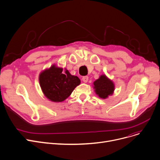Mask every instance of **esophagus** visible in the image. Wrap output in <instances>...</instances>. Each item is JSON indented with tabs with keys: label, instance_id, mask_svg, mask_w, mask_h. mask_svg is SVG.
Instances as JSON below:
<instances>
[{
	"label": "esophagus",
	"instance_id": "1",
	"mask_svg": "<svg viewBox=\"0 0 160 160\" xmlns=\"http://www.w3.org/2000/svg\"><path fill=\"white\" fill-rule=\"evenodd\" d=\"M82 80L83 82H87V81H88V76H84V77H82Z\"/></svg>",
	"mask_w": 160,
	"mask_h": 160
}]
</instances>
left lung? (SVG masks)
Returning a JSON list of instances; mask_svg holds the SVG:
<instances>
[{"label":"left lung","mask_w":160,"mask_h":160,"mask_svg":"<svg viewBox=\"0 0 160 160\" xmlns=\"http://www.w3.org/2000/svg\"><path fill=\"white\" fill-rule=\"evenodd\" d=\"M114 84L105 75H101L99 78L93 82V88L98 96L106 99L112 95L114 91Z\"/></svg>","instance_id":"obj_1"}]
</instances>
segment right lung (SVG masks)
<instances>
[{
	"mask_svg": "<svg viewBox=\"0 0 160 160\" xmlns=\"http://www.w3.org/2000/svg\"><path fill=\"white\" fill-rule=\"evenodd\" d=\"M81 83L78 77L72 76L68 70L55 65L42 71L39 75V84L44 96L53 102H61L68 98Z\"/></svg>",
	"mask_w": 160,
	"mask_h": 160,
	"instance_id": "obj_1",
	"label": "right lung"
}]
</instances>
